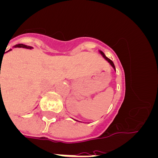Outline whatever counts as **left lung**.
<instances>
[{
	"instance_id": "left-lung-1",
	"label": "left lung",
	"mask_w": 158,
	"mask_h": 158,
	"mask_svg": "<svg viewBox=\"0 0 158 158\" xmlns=\"http://www.w3.org/2000/svg\"><path fill=\"white\" fill-rule=\"evenodd\" d=\"M100 51V54H101L102 56H103V58H104V59H105V60H107V62H109L110 65H111V66H112V68H113V69H115V65H114V63H113L112 61H111V59H109V58H107V57L105 56V54H104V53L103 52V51ZM76 121H77V120H76Z\"/></svg>"
}]
</instances>
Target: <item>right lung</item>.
Listing matches in <instances>:
<instances>
[{
	"label": "right lung",
	"mask_w": 158,
	"mask_h": 158,
	"mask_svg": "<svg viewBox=\"0 0 158 158\" xmlns=\"http://www.w3.org/2000/svg\"><path fill=\"white\" fill-rule=\"evenodd\" d=\"M14 48H16V47H21V48H26V49H30V50H31V49H33V47H30V46H27V45H24V44H17V45H15L14 46ZM6 50V49H5ZM12 51V49H10V50H8L7 52H8V51ZM5 54V53H4ZM4 56V55H3Z\"/></svg>",
	"instance_id": "right-lung-1"
}]
</instances>
